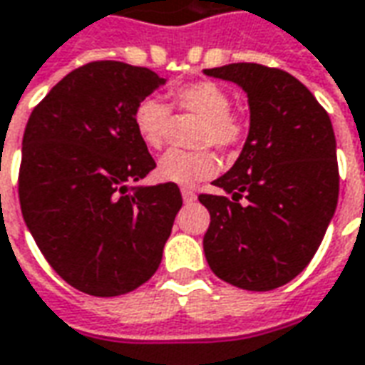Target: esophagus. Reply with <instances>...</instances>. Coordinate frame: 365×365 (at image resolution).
Wrapping results in <instances>:
<instances>
[{
	"label": "esophagus",
	"mask_w": 365,
	"mask_h": 365,
	"mask_svg": "<svg viewBox=\"0 0 365 365\" xmlns=\"http://www.w3.org/2000/svg\"><path fill=\"white\" fill-rule=\"evenodd\" d=\"M182 197H183V201H185V203H193V201L197 200L195 191L187 190V187H185V190H182Z\"/></svg>",
	"instance_id": "obj_1"
}]
</instances>
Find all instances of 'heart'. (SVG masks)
Returning a JSON list of instances; mask_svg holds the SVG:
<instances>
[{
  "label": "heart",
  "instance_id": "1",
  "mask_svg": "<svg viewBox=\"0 0 365 365\" xmlns=\"http://www.w3.org/2000/svg\"><path fill=\"white\" fill-rule=\"evenodd\" d=\"M172 110L178 116L197 118L193 128L195 150H170L158 164V178L178 185H193L219 170L213 150L231 152L247 134L243 118L231 110V94L213 81L187 83L170 91V104L148 96L134 110V126L140 140L152 150H162L172 128Z\"/></svg>",
  "mask_w": 365,
  "mask_h": 365
}]
</instances>
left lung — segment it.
<instances>
[{
	"label": "left lung",
	"mask_w": 365,
	"mask_h": 365,
	"mask_svg": "<svg viewBox=\"0 0 365 365\" xmlns=\"http://www.w3.org/2000/svg\"><path fill=\"white\" fill-rule=\"evenodd\" d=\"M249 96L251 128L235 165L200 193L211 215L203 251L219 279L245 290L279 289L307 269L338 203L332 122L298 78L257 63L205 68Z\"/></svg>",
	"instance_id": "8db88e82"
}]
</instances>
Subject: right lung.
Segmentation results:
<instances>
[{
  "label": "right lung",
  "mask_w": 365,
  "mask_h": 365,
  "mask_svg": "<svg viewBox=\"0 0 365 365\" xmlns=\"http://www.w3.org/2000/svg\"><path fill=\"white\" fill-rule=\"evenodd\" d=\"M160 85L146 67L93 61L58 81L25 126L23 219L53 271L91 297L126 294L158 271L183 203L175 183L132 185L156 168L134 110Z\"/></svg>",
  "instance_id": "obj_1"
}]
</instances>
